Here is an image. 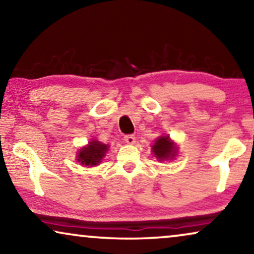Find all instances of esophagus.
Wrapping results in <instances>:
<instances>
[{
	"mask_svg": "<svg viewBox=\"0 0 254 254\" xmlns=\"http://www.w3.org/2000/svg\"><path fill=\"white\" fill-rule=\"evenodd\" d=\"M135 140H136V138H135L134 135H126V136H125V141H126L128 144H134Z\"/></svg>",
	"mask_w": 254,
	"mask_h": 254,
	"instance_id": "obj_1",
	"label": "esophagus"
}]
</instances>
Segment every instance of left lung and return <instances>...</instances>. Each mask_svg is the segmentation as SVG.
I'll return each mask as SVG.
<instances>
[{
  "label": "left lung",
  "mask_w": 254,
  "mask_h": 254,
  "mask_svg": "<svg viewBox=\"0 0 254 254\" xmlns=\"http://www.w3.org/2000/svg\"><path fill=\"white\" fill-rule=\"evenodd\" d=\"M176 150L177 148L170 141L169 136H161L157 138L156 143L152 145V151H154L156 157L161 159V161L175 157Z\"/></svg>",
  "instance_id": "obj_1"
}]
</instances>
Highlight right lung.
I'll return each mask as SVG.
<instances>
[{"label":"right lung","instance_id":"obj_1","mask_svg":"<svg viewBox=\"0 0 254 254\" xmlns=\"http://www.w3.org/2000/svg\"><path fill=\"white\" fill-rule=\"evenodd\" d=\"M107 151V145L100 142L93 140L90 142L88 147L82 148L79 154L77 155L78 162H81L83 165L93 166L97 165L102 161V158L105 156V152Z\"/></svg>","mask_w":254,"mask_h":254}]
</instances>
